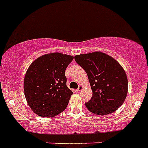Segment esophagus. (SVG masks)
Segmentation results:
<instances>
[{
	"mask_svg": "<svg viewBox=\"0 0 148 148\" xmlns=\"http://www.w3.org/2000/svg\"><path fill=\"white\" fill-rule=\"evenodd\" d=\"M83 88H84V87H83L82 85H79V87H78V89H77V92H79V91L82 90Z\"/></svg>",
	"mask_w": 148,
	"mask_h": 148,
	"instance_id": "esophagus-1",
	"label": "esophagus"
}]
</instances>
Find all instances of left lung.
Masks as SVG:
<instances>
[{
    "label": "left lung",
    "instance_id": "1",
    "mask_svg": "<svg viewBox=\"0 0 148 148\" xmlns=\"http://www.w3.org/2000/svg\"><path fill=\"white\" fill-rule=\"evenodd\" d=\"M75 61L87 74L92 97L85 104L97 115L111 114L123 104L128 92V81L120 64L110 55L94 51L76 55Z\"/></svg>",
    "mask_w": 148,
    "mask_h": 148
}]
</instances>
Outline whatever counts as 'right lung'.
Listing matches in <instances>:
<instances>
[{
  "label": "right lung",
  "mask_w": 148,
  "mask_h": 148,
  "mask_svg": "<svg viewBox=\"0 0 148 148\" xmlns=\"http://www.w3.org/2000/svg\"><path fill=\"white\" fill-rule=\"evenodd\" d=\"M74 56L53 52L34 61L23 80L25 97L37 115L52 117L65 110L72 91L66 86L65 70Z\"/></svg>",
  "instance_id": "obj_1"
}]
</instances>
